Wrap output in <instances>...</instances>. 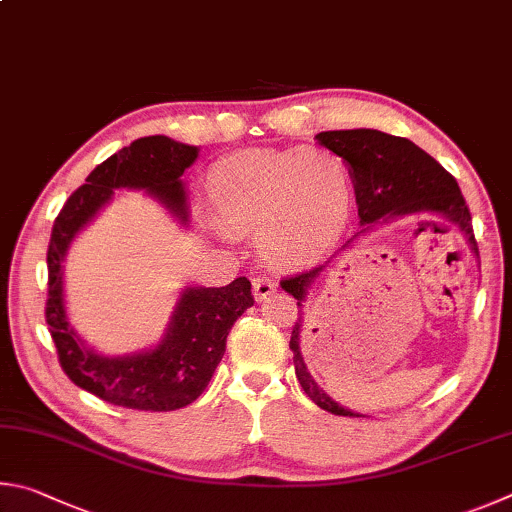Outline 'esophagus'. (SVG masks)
<instances>
[{
  "label": "esophagus",
  "mask_w": 512,
  "mask_h": 512,
  "mask_svg": "<svg viewBox=\"0 0 512 512\" xmlns=\"http://www.w3.org/2000/svg\"><path fill=\"white\" fill-rule=\"evenodd\" d=\"M251 288H254V299L263 301L267 297H272V292L276 290V283L270 279V276H256L254 283H251Z\"/></svg>",
  "instance_id": "1"
}]
</instances>
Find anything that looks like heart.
<instances>
[{
	"label": "heart",
	"mask_w": 512,
	"mask_h": 512,
	"mask_svg": "<svg viewBox=\"0 0 512 512\" xmlns=\"http://www.w3.org/2000/svg\"><path fill=\"white\" fill-rule=\"evenodd\" d=\"M222 227L256 231L276 263H294L326 247L351 213V170L328 148L249 150L222 159L209 177Z\"/></svg>",
	"instance_id": "obj_1"
}]
</instances>
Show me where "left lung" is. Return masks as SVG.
Instances as JSON below:
<instances>
[{
    "mask_svg": "<svg viewBox=\"0 0 512 512\" xmlns=\"http://www.w3.org/2000/svg\"><path fill=\"white\" fill-rule=\"evenodd\" d=\"M317 141L328 150L342 155L348 170H351L362 231L348 240L342 251L351 247L353 240L378 227V224L409 218V215H423L427 220L441 218L454 224L463 233V238L468 240L474 256L479 258V247L472 233V215L463 200L459 184L434 157H429L423 148H418L414 141L371 128L319 132ZM339 254H335L324 265L288 276V279L281 281V288L290 292L299 306V319L292 328L290 348L294 353V371H297L303 391L308 393V398L317 407L330 411V414L360 418L362 414L344 409L328 393H324V389L310 375L301 353L303 303L308 301L310 290L315 288L321 274L328 270L330 263Z\"/></svg>",
    "mask_w": 512,
    "mask_h": 512,
    "instance_id": "left-lung-1",
    "label": "left lung"
}]
</instances>
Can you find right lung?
Returning <instances> with one entry per match:
<instances>
[{"label": "right lung", "mask_w": 512, "mask_h": 512, "mask_svg": "<svg viewBox=\"0 0 512 512\" xmlns=\"http://www.w3.org/2000/svg\"><path fill=\"white\" fill-rule=\"evenodd\" d=\"M200 148L164 134L143 137L114 152L71 193L53 222L47 251L49 299L47 324L58 348L62 371L80 389L116 407L141 411H175L211 382L227 335L236 319L254 306L251 283L240 276L224 288L186 285L159 342L125 355H105L89 346L71 326L65 306V258L71 242L114 200L119 188L143 191L188 227V195L182 182Z\"/></svg>", "instance_id": "add662e5"}]
</instances>
